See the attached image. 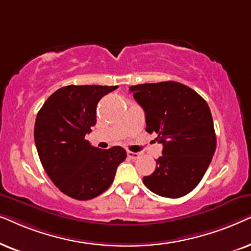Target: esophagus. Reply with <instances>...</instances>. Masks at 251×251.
Listing matches in <instances>:
<instances>
[{
    "label": "esophagus",
    "mask_w": 251,
    "mask_h": 251,
    "mask_svg": "<svg viewBox=\"0 0 251 251\" xmlns=\"http://www.w3.org/2000/svg\"><path fill=\"white\" fill-rule=\"evenodd\" d=\"M127 156H128V158H131V159H136V158H139V157H140V153L139 152H133V151H127Z\"/></svg>",
    "instance_id": "esophagus-1"
}]
</instances>
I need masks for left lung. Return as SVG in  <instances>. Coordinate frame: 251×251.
Returning <instances> with one entry per match:
<instances>
[{"label":"left lung","mask_w":251,"mask_h":251,"mask_svg":"<svg viewBox=\"0 0 251 251\" xmlns=\"http://www.w3.org/2000/svg\"><path fill=\"white\" fill-rule=\"evenodd\" d=\"M146 115V131L163 145L152 175L143 183L157 195L178 199L192 192L208 170L217 140L208 103L176 81L129 87Z\"/></svg>","instance_id":"1"}]
</instances>
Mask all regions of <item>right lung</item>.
<instances>
[{
    "label": "right lung",
    "instance_id": "add662e5",
    "mask_svg": "<svg viewBox=\"0 0 251 251\" xmlns=\"http://www.w3.org/2000/svg\"><path fill=\"white\" fill-rule=\"evenodd\" d=\"M117 86L70 85L51 94L40 109L34 141L40 160L50 180L70 198L86 201L105 192L126 150L93 147L86 134L96 124L100 100Z\"/></svg>",
    "mask_w": 251,
    "mask_h": 251
}]
</instances>
